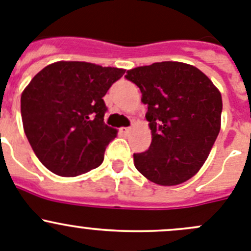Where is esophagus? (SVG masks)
Here are the masks:
<instances>
[{
  "label": "esophagus",
  "instance_id": "34e87169",
  "mask_svg": "<svg viewBox=\"0 0 251 251\" xmlns=\"http://www.w3.org/2000/svg\"><path fill=\"white\" fill-rule=\"evenodd\" d=\"M119 130H121L122 134H124V135H127L130 133V128H128V127H122Z\"/></svg>",
  "mask_w": 251,
  "mask_h": 251
}]
</instances>
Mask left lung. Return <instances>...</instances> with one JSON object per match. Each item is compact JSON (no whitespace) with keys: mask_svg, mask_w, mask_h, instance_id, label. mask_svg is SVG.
<instances>
[{"mask_svg":"<svg viewBox=\"0 0 251 251\" xmlns=\"http://www.w3.org/2000/svg\"><path fill=\"white\" fill-rule=\"evenodd\" d=\"M142 92L151 144L134 154L143 176L161 186L190 180L202 168L221 130L222 96L192 65L163 61L127 71Z\"/></svg>","mask_w":251,"mask_h":251,"instance_id":"obj_1","label":"left lung"}]
</instances>
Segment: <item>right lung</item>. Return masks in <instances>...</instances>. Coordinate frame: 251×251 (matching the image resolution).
<instances>
[{
  "instance_id": "obj_1",
  "label": "right lung",
  "mask_w": 251,
  "mask_h": 251,
  "mask_svg": "<svg viewBox=\"0 0 251 251\" xmlns=\"http://www.w3.org/2000/svg\"><path fill=\"white\" fill-rule=\"evenodd\" d=\"M126 70L58 61L37 74L21 96L23 128L43 165L59 176L99 168L117 130L103 122V96Z\"/></svg>"
}]
</instances>
